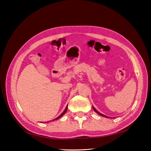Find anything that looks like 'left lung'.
<instances>
[{
    "label": "left lung",
    "instance_id": "obj_1",
    "mask_svg": "<svg viewBox=\"0 0 151 151\" xmlns=\"http://www.w3.org/2000/svg\"><path fill=\"white\" fill-rule=\"evenodd\" d=\"M93 109L94 111H95V112H97V113L98 114H99L100 115H101V116H103V117H107V116H106V115H103V114H101V113H99V111H97V110H96V109H95L93 106Z\"/></svg>",
    "mask_w": 151,
    "mask_h": 151
}]
</instances>
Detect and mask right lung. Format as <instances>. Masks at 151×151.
<instances>
[{
    "label": "right lung",
    "mask_w": 151,
    "mask_h": 151,
    "mask_svg": "<svg viewBox=\"0 0 151 151\" xmlns=\"http://www.w3.org/2000/svg\"><path fill=\"white\" fill-rule=\"evenodd\" d=\"M67 110V106H66V108H65V110H64V111H63V113H62V114H61L60 115H59V116H58V117H56V118H55V119H54V120H57V119H59L60 117H62V115H63L64 114H65V112H66Z\"/></svg>",
    "instance_id": "obj_1"
}]
</instances>
